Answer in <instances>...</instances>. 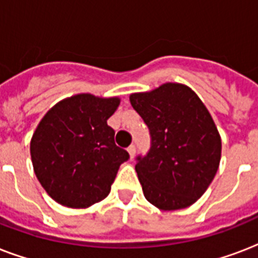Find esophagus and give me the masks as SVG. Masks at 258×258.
I'll return each instance as SVG.
<instances>
[{
  "label": "esophagus",
  "mask_w": 258,
  "mask_h": 258,
  "mask_svg": "<svg viewBox=\"0 0 258 258\" xmlns=\"http://www.w3.org/2000/svg\"><path fill=\"white\" fill-rule=\"evenodd\" d=\"M127 151H128V154H130V158L133 159L134 155H135V151H137V147H135V146H134V145H131L128 147V149H127Z\"/></svg>",
  "instance_id": "1"
}]
</instances>
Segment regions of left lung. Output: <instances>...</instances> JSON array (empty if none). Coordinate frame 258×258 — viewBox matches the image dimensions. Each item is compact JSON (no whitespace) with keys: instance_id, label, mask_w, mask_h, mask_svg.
Returning <instances> with one entry per match:
<instances>
[{"instance_id":"obj_1","label":"left lung","mask_w":258,"mask_h":258,"mask_svg":"<svg viewBox=\"0 0 258 258\" xmlns=\"http://www.w3.org/2000/svg\"><path fill=\"white\" fill-rule=\"evenodd\" d=\"M130 101L150 131L151 147L135 170L146 200L161 210L188 208L208 190L221 161V138L194 91L166 83Z\"/></svg>"}]
</instances>
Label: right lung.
<instances>
[{"instance_id": "1", "label": "right lung", "mask_w": 258, "mask_h": 258, "mask_svg": "<svg viewBox=\"0 0 258 258\" xmlns=\"http://www.w3.org/2000/svg\"><path fill=\"white\" fill-rule=\"evenodd\" d=\"M119 103L80 93L58 101L38 123L30 141L34 174L62 206L86 209L104 200L119 166L128 161L107 124Z\"/></svg>"}]
</instances>
